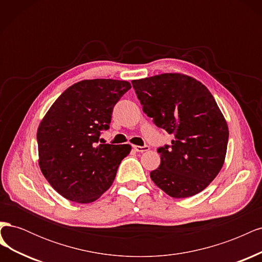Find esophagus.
I'll use <instances>...</instances> for the list:
<instances>
[{"mask_svg": "<svg viewBox=\"0 0 262 262\" xmlns=\"http://www.w3.org/2000/svg\"><path fill=\"white\" fill-rule=\"evenodd\" d=\"M134 150L136 152H139V153H143V152H146V150L149 149V146L148 145H144V146H139V145H134L133 146Z\"/></svg>", "mask_w": 262, "mask_h": 262, "instance_id": "obj_1", "label": "esophagus"}]
</instances>
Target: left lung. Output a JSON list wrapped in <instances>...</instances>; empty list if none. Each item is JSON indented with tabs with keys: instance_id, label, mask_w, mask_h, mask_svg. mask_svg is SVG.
Instances as JSON below:
<instances>
[{
	"instance_id": "obj_1",
	"label": "left lung",
	"mask_w": 262,
	"mask_h": 262,
	"mask_svg": "<svg viewBox=\"0 0 262 262\" xmlns=\"http://www.w3.org/2000/svg\"><path fill=\"white\" fill-rule=\"evenodd\" d=\"M132 85L143 112L173 136L170 145L157 148L161 165L150 178L177 199L201 192L223 166L228 142L227 123L212 94L178 73L134 80Z\"/></svg>"
}]
</instances>
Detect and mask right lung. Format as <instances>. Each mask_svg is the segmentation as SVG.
Segmentation results:
<instances>
[{
    "label": "right lung",
    "mask_w": 262,
    "mask_h": 262,
    "mask_svg": "<svg viewBox=\"0 0 262 262\" xmlns=\"http://www.w3.org/2000/svg\"><path fill=\"white\" fill-rule=\"evenodd\" d=\"M130 89L129 82L109 78L75 83L60 95L39 124V166L66 199L94 202L113 185L131 146L99 144V138L109 129L115 105Z\"/></svg>",
    "instance_id": "add662e5"
}]
</instances>
